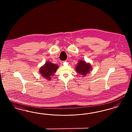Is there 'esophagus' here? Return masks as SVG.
I'll return each mask as SVG.
<instances>
[{"label": "esophagus", "instance_id": "esophagus-1", "mask_svg": "<svg viewBox=\"0 0 132 132\" xmlns=\"http://www.w3.org/2000/svg\"><path fill=\"white\" fill-rule=\"evenodd\" d=\"M64 62V61H62V62H61V63H62V64H63Z\"/></svg>", "mask_w": 132, "mask_h": 132}]
</instances>
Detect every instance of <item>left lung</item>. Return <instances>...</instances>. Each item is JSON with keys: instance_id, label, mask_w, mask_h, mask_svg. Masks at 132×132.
Segmentation results:
<instances>
[{"instance_id": "obj_1", "label": "left lung", "mask_w": 132, "mask_h": 132, "mask_svg": "<svg viewBox=\"0 0 132 132\" xmlns=\"http://www.w3.org/2000/svg\"><path fill=\"white\" fill-rule=\"evenodd\" d=\"M76 72L83 76L86 75L90 72L92 69V66L89 63H87L85 61L81 60L79 61L76 67Z\"/></svg>"}]
</instances>
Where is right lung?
Instances as JSON below:
<instances>
[{"instance_id":"obj_1","label":"right lung","mask_w":132,"mask_h":132,"mask_svg":"<svg viewBox=\"0 0 132 132\" xmlns=\"http://www.w3.org/2000/svg\"><path fill=\"white\" fill-rule=\"evenodd\" d=\"M59 68L57 65L47 61L44 66L40 68V73L42 76L47 80H50L51 76Z\"/></svg>"}]
</instances>
